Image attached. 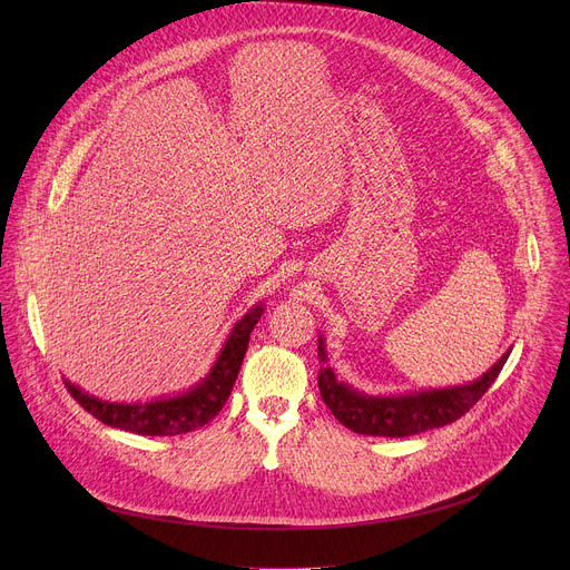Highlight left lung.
<instances>
[{
    "mask_svg": "<svg viewBox=\"0 0 570 570\" xmlns=\"http://www.w3.org/2000/svg\"><path fill=\"white\" fill-rule=\"evenodd\" d=\"M510 352L501 356V361L482 374L478 381L460 387L446 390H429L405 396H365L356 390L338 383L334 372L324 365L322 341L317 345V358L322 363L317 372V385L322 401L334 417L354 433L361 435H381V438H409L431 429L446 426L473 409V403L490 390V385L499 379Z\"/></svg>",
    "mask_w": 570,
    "mask_h": 570,
    "instance_id": "1",
    "label": "left lung"
}]
</instances>
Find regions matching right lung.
Returning <instances> with one entry per match:
<instances>
[{"label":"right lung","instance_id":"right-lung-1","mask_svg":"<svg viewBox=\"0 0 570 570\" xmlns=\"http://www.w3.org/2000/svg\"><path fill=\"white\" fill-rule=\"evenodd\" d=\"M262 313L264 308L255 306L250 308L248 315H243L236 322V327L232 330L207 379L180 396L126 405V403H108L97 396H90L67 381H65V387L80 405H83V411H88L92 417H97L99 422L112 429L130 431L137 435H180V433L196 431L207 422H212L225 405L234 387V381L238 376L243 356H246L250 334L255 330V324L259 322Z\"/></svg>","mask_w":570,"mask_h":570}]
</instances>
